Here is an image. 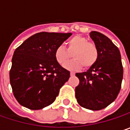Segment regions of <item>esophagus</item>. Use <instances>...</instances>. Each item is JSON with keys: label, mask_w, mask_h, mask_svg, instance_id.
I'll return each instance as SVG.
<instances>
[{"label": "esophagus", "mask_w": 130, "mask_h": 130, "mask_svg": "<svg viewBox=\"0 0 130 130\" xmlns=\"http://www.w3.org/2000/svg\"><path fill=\"white\" fill-rule=\"evenodd\" d=\"M70 74H71V76H74V75L75 74V73H74V71H71V72H70Z\"/></svg>", "instance_id": "obj_1"}]
</instances>
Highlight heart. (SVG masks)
Masks as SVG:
<instances>
[{"mask_svg": "<svg viewBox=\"0 0 130 130\" xmlns=\"http://www.w3.org/2000/svg\"><path fill=\"white\" fill-rule=\"evenodd\" d=\"M72 52L74 59L65 65V68L68 70H76L82 65L84 68H90L95 64L99 56L97 46L94 43L84 37L75 36L68 40L67 50L62 45L56 47L55 59L60 65H65Z\"/></svg>", "mask_w": 130, "mask_h": 130, "instance_id": "heart-1", "label": "heart"}]
</instances>
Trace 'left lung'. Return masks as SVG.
Instances as JSON below:
<instances>
[{
    "mask_svg": "<svg viewBox=\"0 0 130 130\" xmlns=\"http://www.w3.org/2000/svg\"><path fill=\"white\" fill-rule=\"evenodd\" d=\"M90 36L97 46L99 56L90 69L76 73L80 83L75 88V96L81 107L99 111L116 99L123 68L120 50L111 40L98 31H91Z\"/></svg>",
    "mask_w": 130,
    "mask_h": 130,
    "instance_id": "left-lung-1",
    "label": "left lung"
}]
</instances>
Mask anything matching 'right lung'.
<instances>
[{
	"label": "right lung",
	"instance_id": "1",
	"mask_svg": "<svg viewBox=\"0 0 130 130\" xmlns=\"http://www.w3.org/2000/svg\"><path fill=\"white\" fill-rule=\"evenodd\" d=\"M71 33L40 32L25 40L14 52L10 81L18 102L29 109L39 110L51 105L70 72L55 59L57 46Z\"/></svg>",
	"mask_w": 130,
	"mask_h": 130
}]
</instances>
